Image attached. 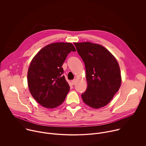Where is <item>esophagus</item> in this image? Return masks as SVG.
I'll return each instance as SVG.
<instances>
[{"label":"esophagus","instance_id":"34e87169","mask_svg":"<svg viewBox=\"0 0 146 146\" xmlns=\"http://www.w3.org/2000/svg\"><path fill=\"white\" fill-rule=\"evenodd\" d=\"M76 80L75 79H74V80H72V83L73 84V85L76 84Z\"/></svg>","mask_w":146,"mask_h":146}]
</instances>
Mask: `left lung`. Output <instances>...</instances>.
<instances>
[{
	"label": "left lung",
	"mask_w": 146,
	"mask_h": 146,
	"mask_svg": "<svg viewBox=\"0 0 146 146\" xmlns=\"http://www.w3.org/2000/svg\"><path fill=\"white\" fill-rule=\"evenodd\" d=\"M74 45L86 66L87 88L81 94L83 102L94 109L107 105L121 84L116 59L100 44L83 42Z\"/></svg>",
	"instance_id": "left-lung-1"
}]
</instances>
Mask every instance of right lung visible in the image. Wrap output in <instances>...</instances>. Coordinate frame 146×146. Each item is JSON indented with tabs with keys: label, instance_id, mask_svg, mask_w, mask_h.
Here are the masks:
<instances>
[{
	"label": "right lung",
	"instance_id": "right-lung-1",
	"mask_svg": "<svg viewBox=\"0 0 146 146\" xmlns=\"http://www.w3.org/2000/svg\"><path fill=\"white\" fill-rule=\"evenodd\" d=\"M71 51H76L72 43H52L38 51L31 62L29 89L33 98L44 108H56L66 97L70 87L62 75V66Z\"/></svg>",
	"mask_w": 146,
	"mask_h": 146
}]
</instances>
